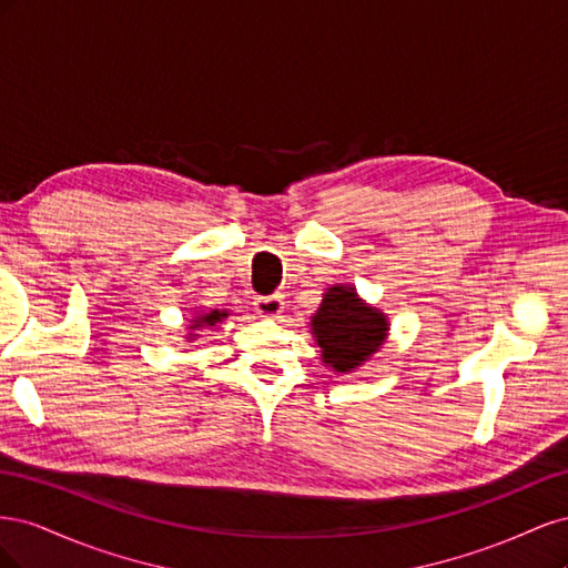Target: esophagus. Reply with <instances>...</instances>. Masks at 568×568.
Returning <instances> with one entry per match:
<instances>
[{
  "label": "esophagus",
  "mask_w": 568,
  "mask_h": 568,
  "mask_svg": "<svg viewBox=\"0 0 568 568\" xmlns=\"http://www.w3.org/2000/svg\"><path fill=\"white\" fill-rule=\"evenodd\" d=\"M255 311L261 313L263 317H280L284 313V298L282 296H265L255 301Z\"/></svg>",
  "instance_id": "1"
}]
</instances>
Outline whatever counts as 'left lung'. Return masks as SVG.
Masks as SVG:
<instances>
[{"instance_id":"obj_1","label":"left lung","mask_w":568,"mask_h":568,"mask_svg":"<svg viewBox=\"0 0 568 568\" xmlns=\"http://www.w3.org/2000/svg\"><path fill=\"white\" fill-rule=\"evenodd\" d=\"M388 317L359 298L353 284H332L311 317V334L324 367L351 374L363 367L388 338Z\"/></svg>"}]
</instances>
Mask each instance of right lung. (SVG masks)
Masks as SVG:
<instances>
[{"instance_id":"add662e5","label":"right lung","mask_w":568,"mask_h":568,"mask_svg":"<svg viewBox=\"0 0 568 568\" xmlns=\"http://www.w3.org/2000/svg\"><path fill=\"white\" fill-rule=\"evenodd\" d=\"M230 317V311H222V307H209V311H196V315L189 320V334L184 336L189 343H194L199 338V329H213V326L222 324Z\"/></svg>"}]
</instances>
